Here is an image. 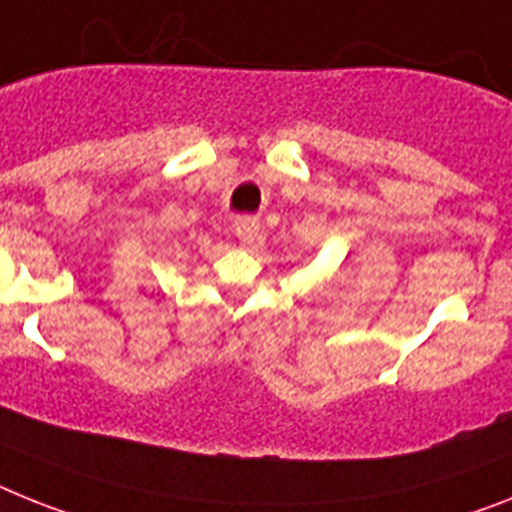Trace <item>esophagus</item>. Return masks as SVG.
<instances>
[{
	"label": "esophagus",
	"instance_id": "1",
	"mask_svg": "<svg viewBox=\"0 0 512 512\" xmlns=\"http://www.w3.org/2000/svg\"><path fill=\"white\" fill-rule=\"evenodd\" d=\"M234 234L239 236V242L242 244H255L260 239V221L257 218H236L234 223Z\"/></svg>",
	"mask_w": 512,
	"mask_h": 512
}]
</instances>
